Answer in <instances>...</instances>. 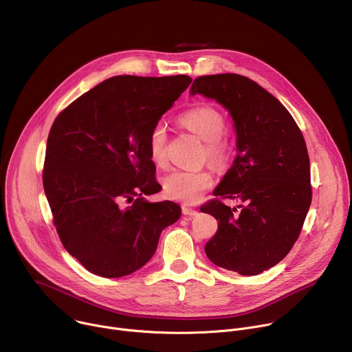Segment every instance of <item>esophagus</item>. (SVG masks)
<instances>
[{"mask_svg":"<svg viewBox=\"0 0 352 352\" xmlns=\"http://www.w3.org/2000/svg\"><path fill=\"white\" fill-rule=\"evenodd\" d=\"M182 213L185 216H196L197 214V210L192 209V208H188V206H182Z\"/></svg>","mask_w":352,"mask_h":352,"instance_id":"1","label":"esophagus"}]
</instances>
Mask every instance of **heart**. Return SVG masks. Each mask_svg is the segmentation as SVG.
<instances>
[{
  "label": "heart",
  "instance_id": "1",
  "mask_svg": "<svg viewBox=\"0 0 352 352\" xmlns=\"http://www.w3.org/2000/svg\"><path fill=\"white\" fill-rule=\"evenodd\" d=\"M179 120L184 126L206 143L205 150L208 160L213 166H224L228 160L230 148L228 143L221 138L226 129L223 116L210 106H197L185 111ZM166 147L167 126L163 121H159L150 129L147 138L148 155L156 166H163L166 163ZM213 182V175L208 170H174L163 178V190L168 199L193 205L199 202Z\"/></svg>",
  "mask_w": 352,
  "mask_h": 352
}]
</instances>
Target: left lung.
Segmentation results:
<instances>
[{
    "label": "left lung",
    "mask_w": 352,
    "mask_h": 352,
    "mask_svg": "<svg viewBox=\"0 0 352 352\" xmlns=\"http://www.w3.org/2000/svg\"><path fill=\"white\" fill-rule=\"evenodd\" d=\"M189 93L216 100L228 111L236 157L213 195L245 204L238 214L217 199L200 208L219 223L205 252L219 267L261 274L287 256L312 202L305 139L278 100L246 76H199Z\"/></svg>",
    "instance_id": "1"
}]
</instances>
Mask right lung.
<instances>
[{
  "mask_svg": "<svg viewBox=\"0 0 352 352\" xmlns=\"http://www.w3.org/2000/svg\"><path fill=\"white\" fill-rule=\"evenodd\" d=\"M190 82L186 75L113 76L56 118L44 192L64 248L90 273L117 278L136 272L179 219L177 204L144 197L162 189L147 138Z\"/></svg>",
  "mask_w": 352,
  "mask_h": 352,
  "instance_id": "add662e5",
  "label": "right lung"
}]
</instances>
